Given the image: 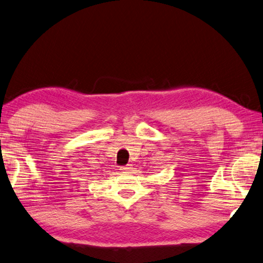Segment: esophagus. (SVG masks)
Wrapping results in <instances>:
<instances>
[{"label": "esophagus", "instance_id": "34e87169", "mask_svg": "<svg viewBox=\"0 0 263 263\" xmlns=\"http://www.w3.org/2000/svg\"><path fill=\"white\" fill-rule=\"evenodd\" d=\"M119 170L122 171L123 173H125V172H128V171H131V166H130V165H127V166H123V167H120Z\"/></svg>", "mask_w": 263, "mask_h": 263}]
</instances>
